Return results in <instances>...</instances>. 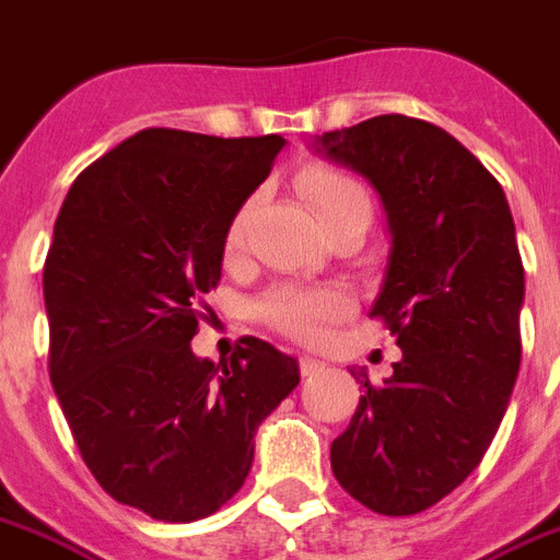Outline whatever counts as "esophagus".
Instances as JSON below:
<instances>
[{"mask_svg": "<svg viewBox=\"0 0 560 560\" xmlns=\"http://www.w3.org/2000/svg\"><path fill=\"white\" fill-rule=\"evenodd\" d=\"M322 368H325V362H319V359H313V357H302V359H299V371H302V376L319 374Z\"/></svg>", "mask_w": 560, "mask_h": 560, "instance_id": "obj_1", "label": "esophagus"}]
</instances>
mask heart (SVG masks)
<instances>
[{
  "mask_svg": "<svg viewBox=\"0 0 560 560\" xmlns=\"http://www.w3.org/2000/svg\"><path fill=\"white\" fill-rule=\"evenodd\" d=\"M302 192L313 207L319 224L330 230L345 218L365 212L371 215V195L357 177L345 175L330 166H313L302 175ZM258 198H249L238 209L226 226V253H241L247 244L249 221L256 212ZM351 313V295L342 288H293L281 284L261 295L258 302V316L279 334L290 336L295 342L319 345L325 342L336 322H342Z\"/></svg>",
  "mask_w": 560,
  "mask_h": 560,
  "instance_id": "heart-1",
  "label": "heart"
}]
</instances>
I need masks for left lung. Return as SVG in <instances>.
<instances>
[{"label":"left lung","mask_w":560,"mask_h":560,"mask_svg":"<svg viewBox=\"0 0 560 560\" xmlns=\"http://www.w3.org/2000/svg\"><path fill=\"white\" fill-rule=\"evenodd\" d=\"M316 143L383 198L390 256L371 319L402 348L383 385L351 371L365 394L330 445V469L371 512L417 515L477 469L515 388V221L498 177L434 122L380 115Z\"/></svg>","instance_id":"8db88e82"}]
</instances>
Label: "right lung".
Returning a JSON list of instances; mask_svg holds the SVG:
<instances>
[{
  "mask_svg": "<svg viewBox=\"0 0 560 560\" xmlns=\"http://www.w3.org/2000/svg\"><path fill=\"white\" fill-rule=\"evenodd\" d=\"M281 147V135L143 129L80 172L59 207L43 270L48 374L94 480L154 521L224 506L256 429L299 385L295 359L256 336L224 365L189 348L226 226Z\"/></svg>",
  "mask_w": 560,
  "mask_h": 560,
  "instance_id": "right-lung-1",
  "label": "right lung"
}]
</instances>
